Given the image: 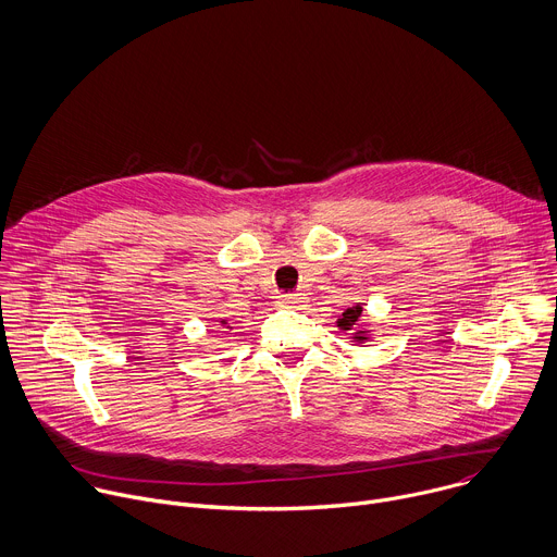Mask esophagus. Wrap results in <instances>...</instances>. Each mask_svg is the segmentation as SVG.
<instances>
[{
  "label": "esophagus",
  "instance_id": "esophagus-1",
  "mask_svg": "<svg viewBox=\"0 0 557 557\" xmlns=\"http://www.w3.org/2000/svg\"><path fill=\"white\" fill-rule=\"evenodd\" d=\"M306 301H308V297L304 293H282V295H277V306H301Z\"/></svg>",
  "mask_w": 557,
  "mask_h": 557
}]
</instances>
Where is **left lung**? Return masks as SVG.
<instances>
[{
    "instance_id": "left-lung-1",
    "label": "left lung",
    "mask_w": 557,
    "mask_h": 557,
    "mask_svg": "<svg viewBox=\"0 0 557 557\" xmlns=\"http://www.w3.org/2000/svg\"><path fill=\"white\" fill-rule=\"evenodd\" d=\"M360 312H362V308H360V306H351V308H347V310L343 312L341 321H338V327H341V330H351V327L358 323ZM362 338H364L362 334H356V341H358V343H360Z\"/></svg>"
}]
</instances>
